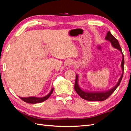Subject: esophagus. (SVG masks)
<instances>
[{
  "mask_svg": "<svg viewBox=\"0 0 131 131\" xmlns=\"http://www.w3.org/2000/svg\"><path fill=\"white\" fill-rule=\"evenodd\" d=\"M73 61H71V60L67 61L65 63V68L66 69H69L71 68V66L72 65H73Z\"/></svg>",
  "mask_w": 131,
  "mask_h": 131,
  "instance_id": "obj_1",
  "label": "esophagus"
}]
</instances>
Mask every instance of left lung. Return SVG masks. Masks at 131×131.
Segmentation results:
<instances>
[{
	"mask_svg": "<svg viewBox=\"0 0 131 131\" xmlns=\"http://www.w3.org/2000/svg\"><path fill=\"white\" fill-rule=\"evenodd\" d=\"M105 40L110 42L112 46L116 49H118L119 51L121 52L122 54V61L121 62V68L122 70V74L121 77L119 78L118 83L116 84L110 90L105 91H85L80 87L79 84V75L78 74H76V79L74 85V89L75 90L76 92L78 94V95L80 96L81 98L84 99L87 101H102L106 100L111 94H112L115 91L118 86L121 83V80L122 79L123 75V71H124V55L122 53V51L121 47L119 45L118 40L114 37V36L111 34L110 31H108L107 33V35L105 37Z\"/></svg>",
	"mask_w": 131,
	"mask_h": 131,
	"instance_id": "obj_1",
	"label": "left lung"
}]
</instances>
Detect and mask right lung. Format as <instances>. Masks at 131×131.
<instances>
[{
  "instance_id": "add662e5",
  "label": "right lung",
  "mask_w": 131,
  "mask_h": 131,
  "mask_svg": "<svg viewBox=\"0 0 131 131\" xmlns=\"http://www.w3.org/2000/svg\"><path fill=\"white\" fill-rule=\"evenodd\" d=\"M53 91V88H52L51 91L49 92V93L44 97H40L31 96V97H19L22 100H23L24 102L29 103V104H37V103L42 102L48 99L50 97V96L52 94Z\"/></svg>"
}]
</instances>
